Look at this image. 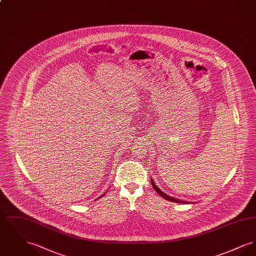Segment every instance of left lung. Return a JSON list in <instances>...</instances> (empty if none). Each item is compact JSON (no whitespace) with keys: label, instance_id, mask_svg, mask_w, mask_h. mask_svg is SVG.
<instances>
[{"label":"left lung","instance_id":"left-lung-1","mask_svg":"<svg viewBox=\"0 0 256 256\" xmlns=\"http://www.w3.org/2000/svg\"><path fill=\"white\" fill-rule=\"evenodd\" d=\"M150 182H152V187L154 188V190L158 193V195L161 196L162 198H164L165 200H170V202H178V204H189V202H183V200H178V198H172V196H170L166 195L164 192H162L159 188H158V186L156 185V183L154 182V180H152V178H150Z\"/></svg>","mask_w":256,"mask_h":256}]
</instances>
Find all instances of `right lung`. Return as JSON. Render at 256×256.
<instances>
[{"mask_svg":"<svg viewBox=\"0 0 256 256\" xmlns=\"http://www.w3.org/2000/svg\"><path fill=\"white\" fill-rule=\"evenodd\" d=\"M102 196H104V195H102Z\"/></svg>","mask_w":256,"mask_h":256,"instance_id":"right-lung-1","label":"right lung"}]
</instances>
